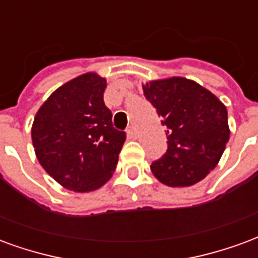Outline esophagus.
I'll list each match as a JSON object with an SVG mask.
<instances>
[{
    "label": "esophagus",
    "instance_id": "obj_1",
    "mask_svg": "<svg viewBox=\"0 0 258 258\" xmlns=\"http://www.w3.org/2000/svg\"><path fill=\"white\" fill-rule=\"evenodd\" d=\"M127 135H128V138H131V140L137 138V131H135L134 125H130L128 128H127Z\"/></svg>",
    "mask_w": 258,
    "mask_h": 258
}]
</instances>
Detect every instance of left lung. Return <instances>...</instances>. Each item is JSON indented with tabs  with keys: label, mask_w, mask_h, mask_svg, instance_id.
<instances>
[{
	"label": "left lung",
	"mask_w": 258,
	"mask_h": 258,
	"mask_svg": "<svg viewBox=\"0 0 258 258\" xmlns=\"http://www.w3.org/2000/svg\"><path fill=\"white\" fill-rule=\"evenodd\" d=\"M142 88L167 128V152L152 163V173L173 188L198 184L218 164L229 141L227 107L185 77L153 80Z\"/></svg>",
	"instance_id": "obj_1"
}]
</instances>
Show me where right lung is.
<instances>
[{
    "label": "right lung",
    "instance_id": "1",
    "mask_svg": "<svg viewBox=\"0 0 258 258\" xmlns=\"http://www.w3.org/2000/svg\"><path fill=\"white\" fill-rule=\"evenodd\" d=\"M106 79L81 74L53 91L38 109L31 141L42 168L63 188L91 192L116 170L125 133L105 106Z\"/></svg>",
    "mask_w": 258,
    "mask_h": 258
}]
</instances>
